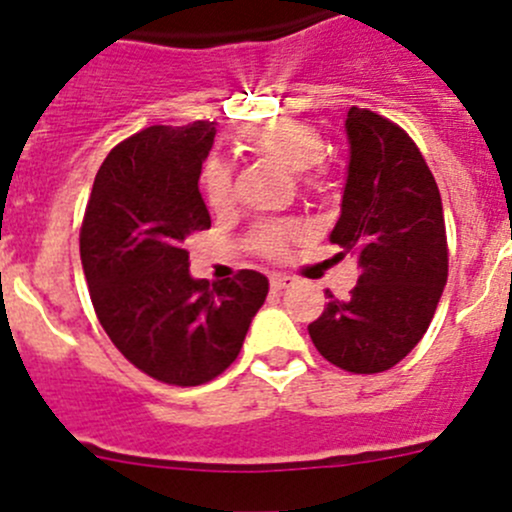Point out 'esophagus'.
<instances>
[{
  "mask_svg": "<svg viewBox=\"0 0 512 512\" xmlns=\"http://www.w3.org/2000/svg\"><path fill=\"white\" fill-rule=\"evenodd\" d=\"M270 285H272V289H275V292H282V289H287L289 285H292V280H289L287 275H272Z\"/></svg>",
  "mask_w": 512,
  "mask_h": 512,
  "instance_id": "obj_1",
  "label": "esophagus"
}]
</instances>
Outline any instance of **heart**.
<instances>
[{
  "label": "heart",
  "mask_w": 512,
  "mask_h": 512,
  "mask_svg": "<svg viewBox=\"0 0 512 512\" xmlns=\"http://www.w3.org/2000/svg\"><path fill=\"white\" fill-rule=\"evenodd\" d=\"M237 143H240L242 151L275 160V163H282L294 173H304V170L314 168L324 156V138L319 136L317 128L299 121H287V118L247 126L237 136ZM312 183L314 180L307 178V185ZM200 185H203L205 200L213 210H225L232 203V173L223 160L210 158L203 165ZM289 235H292L289 225H262L255 232V247L265 255H282Z\"/></svg>",
  "instance_id": "obj_1"
}]
</instances>
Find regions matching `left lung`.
Returning a JSON list of instances; mask_svg holds the SVG:
<instances>
[{"instance_id":"left-lung-1","label":"left lung","mask_w":512,"mask_h":512,"mask_svg":"<svg viewBox=\"0 0 512 512\" xmlns=\"http://www.w3.org/2000/svg\"><path fill=\"white\" fill-rule=\"evenodd\" d=\"M349 165L342 215L329 240L361 275L349 299L327 289L309 324L317 352L354 374H379L421 342L448 280L438 185L409 133L366 108L347 111Z\"/></svg>"}]
</instances>
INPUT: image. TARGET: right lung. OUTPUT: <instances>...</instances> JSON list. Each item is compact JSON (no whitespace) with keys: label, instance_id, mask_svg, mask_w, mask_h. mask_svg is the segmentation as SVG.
Here are the masks:
<instances>
[{"label":"right lung","instance_id":"obj_1","mask_svg":"<svg viewBox=\"0 0 512 512\" xmlns=\"http://www.w3.org/2000/svg\"><path fill=\"white\" fill-rule=\"evenodd\" d=\"M215 123L151 126L98 168L81 225V265L98 322L153 379L198 386L240 354L270 282L255 270L195 280L185 240L208 230L198 180Z\"/></svg>","mask_w":512,"mask_h":512}]
</instances>
